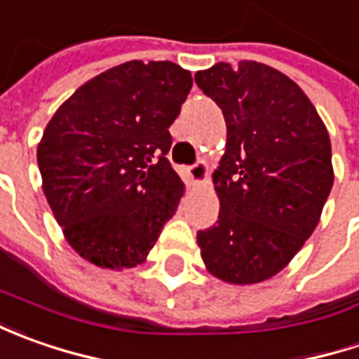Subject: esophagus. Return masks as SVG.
Instances as JSON below:
<instances>
[{
  "instance_id": "34e87169",
  "label": "esophagus",
  "mask_w": 359,
  "mask_h": 359,
  "mask_svg": "<svg viewBox=\"0 0 359 359\" xmlns=\"http://www.w3.org/2000/svg\"><path fill=\"white\" fill-rule=\"evenodd\" d=\"M187 173H189V177H191V182L196 186L205 184V180H208V165H205V161H196L194 165L187 168Z\"/></svg>"
}]
</instances>
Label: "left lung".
Listing matches in <instances>:
<instances>
[{"mask_svg": "<svg viewBox=\"0 0 359 359\" xmlns=\"http://www.w3.org/2000/svg\"><path fill=\"white\" fill-rule=\"evenodd\" d=\"M196 83L228 128L214 172L219 215L198 231L201 259L222 282L259 283L290 264L320 222L334 186L330 135L302 88L269 65L219 62Z\"/></svg>", "mask_w": 359, "mask_h": 359, "instance_id": "left-lung-1", "label": "left lung"}]
</instances>
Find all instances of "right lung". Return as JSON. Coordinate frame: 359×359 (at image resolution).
Masks as SVG:
<instances>
[{
    "mask_svg": "<svg viewBox=\"0 0 359 359\" xmlns=\"http://www.w3.org/2000/svg\"><path fill=\"white\" fill-rule=\"evenodd\" d=\"M191 90L172 62H126L60 105L37 145L43 194L67 243L91 264L135 268L184 196L170 126Z\"/></svg>",
    "mask_w": 359,
    "mask_h": 359,
    "instance_id": "add662e5",
    "label": "right lung"
}]
</instances>
